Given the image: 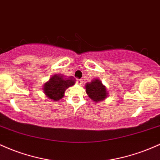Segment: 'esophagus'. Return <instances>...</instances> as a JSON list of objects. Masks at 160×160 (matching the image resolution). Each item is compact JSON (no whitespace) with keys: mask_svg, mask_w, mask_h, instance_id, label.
<instances>
[{"mask_svg":"<svg viewBox=\"0 0 160 160\" xmlns=\"http://www.w3.org/2000/svg\"><path fill=\"white\" fill-rule=\"evenodd\" d=\"M82 83H83V81H82V79H76V84H77V85H82Z\"/></svg>","mask_w":160,"mask_h":160,"instance_id":"obj_1","label":"esophagus"}]
</instances>
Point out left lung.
Segmentation results:
<instances>
[{
    "mask_svg": "<svg viewBox=\"0 0 160 160\" xmlns=\"http://www.w3.org/2000/svg\"><path fill=\"white\" fill-rule=\"evenodd\" d=\"M85 91L91 100L95 103H98L108 98L107 87L98 78L92 80L90 83L86 84Z\"/></svg>",
    "mask_w": 160,
    "mask_h": 160,
    "instance_id": "8db88e82",
    "label": "left lung"
}]
</instances>
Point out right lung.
<instances>
[{"instance_id": "obj_1", "label": "right lung", "mask_w": 160, "mask_h": 160, "mask_svg": "<svg viewBox=\"0 0 160 160\" xmlns=\"http://www.w3.org/2000/svg\"><path fill=\"white\" fill-rule=\"evenodd\" d=\"M75 85V79L72 78H66L62 75L54 74L49 81L43 86V91L46 97L53 101H57L64 97V93L68 88Z\"/></svg>"}]
</instances>
